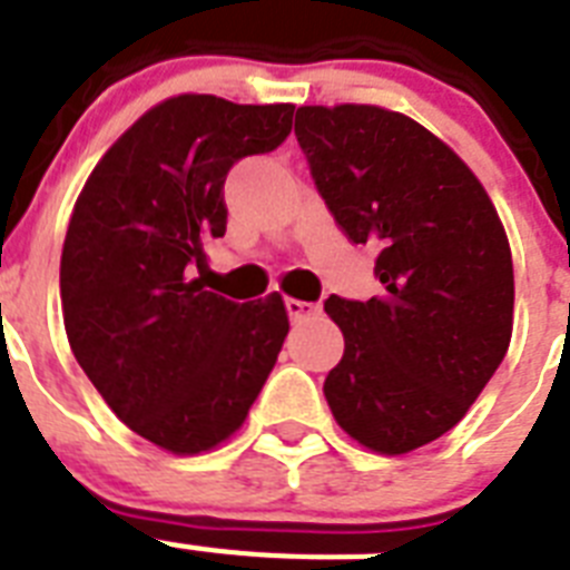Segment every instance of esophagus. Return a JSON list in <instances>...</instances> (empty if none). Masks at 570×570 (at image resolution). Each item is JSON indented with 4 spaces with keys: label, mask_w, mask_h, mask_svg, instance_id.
<instances>
[{
    "label": "esophagus",
    "mask_w": 570,
    "mask_h": 570,
    "mask_svg": "<svg viewBox=\"0 0 570 570\" xmlns=\"http://www.w3.org/2000/svg\"><path fill=\"white\" fill-rule=\"evenodd\" d=\"M285 308H288V317L294 320H305V317H312V314H317V305L312 303H305V299H294V296H288L285 299Z\"/></svg>",
    "instance_id": "esophagus-1"
}]
</instances>
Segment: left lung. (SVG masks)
Instances as JSON below:
<instances>
[{
  "instance_id": "left-lung-1",
  "label": "left lung",
  "mask_w": 570,
  "mask_h": 570,
  "mask_svg": "<svg viewBox=\"0 0 570 570\" xmlns=\"http://www.w3.org/2000/svg\"><path fill=\"white\" fill-rule=\"evenodd\" d=\"M296 142L379 296H328L343 358L323 393L364 449L399 458L458 425L512 337V253L483 183L420 121L375 105L296 107Z\"/></svg>"
}]
</instances>
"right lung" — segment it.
Wrapping results in <instances>:
<instances>
[{"mask_svg":"<svg viewBox=\"0 0 570 570\" xmlns=\"http://www.w3.org/2000/svg\"><path fill=\"white\" fill-rule=\"evenodd\" d=\"M291 116L294 105L166 98L107 148L75 200L60 253L69 346L110 411L177 458L244 425L288 335L276 291L238 305L200 279L206 244L227 233V171L285 142Z\"/></svg>","mask_w":570,"mask_h":570,"instance_id":"add662e5","label":"right lung"}]
</instances>
